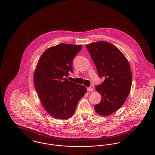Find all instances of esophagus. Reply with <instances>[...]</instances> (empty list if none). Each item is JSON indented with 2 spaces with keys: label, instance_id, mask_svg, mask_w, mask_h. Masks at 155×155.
Returning a JSON list of instances; mask_svg holds the SVG:
<instances>
[{
  "label": "esophagus",
  "instance_id": "1",
  "mask_svg": "<svg viewBox=\"0 0 155 155\" xmlns=\"http://www.w3.org/2000/svg\"><path fill=\"white\" fill-rule=\"evenodd\" d=\"M93 88H92V87H88L87 88V91H89V92H92V91H93Z\"/></svg>",
  "mask_w": 155,
  "mask_h": 155
}]
</instances>
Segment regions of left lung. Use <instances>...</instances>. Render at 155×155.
<instances>
[{
  "label": "left lung",
  "mask_w": 155,
  "mask_h": 155,
  "mask_svg": "<svg viewBox=\"0 0 155 155\" xmlns=\"http://www.w3.org/2000/svg\"><path fill=\"white\" fill-rule=\"evenodd\" d=\"M86 46L98 76L104 78L102 84L95 87L101 95V100L94 106V109L100 115L107 116L124 104L130 92V65L122 52L109 42L100 41Z\"/></svg>",
  "instance_id": "left-lung-1"
}]
</instances>
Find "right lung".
I'll use <instances>...</instances> for the list:
<instances>
[{"mask_svg":"<svg viewBox=\"0 0 155 155\" xmlns=\"http://www.w3.org/2000/svg\"><path fill=\"white\" fill-rule=\"evenodd\" d=\"M82 46L61 44L47 49L34 72V86L41 103L53 117L68 119L74 113L87 88L67 79L72 62Z\"/></svg>","mask_w":155,"mask_h":155,"instance_id":"right-lung-1","label":"right lung"}]
</instances>
